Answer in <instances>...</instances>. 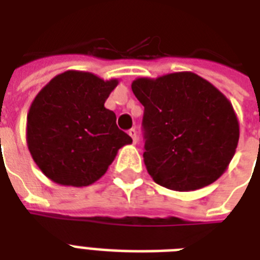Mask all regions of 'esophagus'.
<instances>
[{
    "mask_svg": "<svg viewBox=\"0 0 260 260\" xmlns=\"http://www.w3.org/2000/svg\"><path fill=\"white\" fill-rule=\"evenodd\" d=\"M128 135L132 138L134 144H136V142H138V132H136V129H129L128 131Z\"/></svg>",
    "mask_w": 260,
    "mask_h": 260,
    "instance_id": "34e87169",
    "label": "esophagus"
}]
</instances>
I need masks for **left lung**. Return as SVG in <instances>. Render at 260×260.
Here are the masks:
<instances>
[{"mask_svg": "<svg viewBox=\"0 0 260 260\" xmlns=\"http://www.w3.org/2000/svg\"><path fill=\"white\" fill-rule=\"evenodd\" d=\"M132 91L144 106V165L158 185L191 191L217 181L240 136L231 101L200 75L179 71L136 78Z\"/></svg>", "mask_w": 260, "mask_h": 260, "instance_id": "1", "label": "left lung"}]
</instances>
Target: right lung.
<instances>
[{"label":"right lung","instance_id":"add662e5","mask_svg":"<svg viewBox=\"0 0 260 260\" xmlns=\"http://www.w3.org/2000/svg\"><path fill=\"white\" fill-rule=\"evenodd\" d=\"M118 79L67 70L51 79L30 104L26 146L42 173L63 186L83 187L108 171L132 139L117 128L105 101Z\"/></svg>","mask_w":260,"mask_h":260}]
</instances>
